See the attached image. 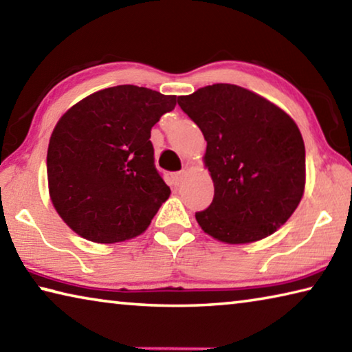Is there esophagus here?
I'll return each instance as SVG.
<instances>
[{
  "label": "esophagus",
  "instance_id": "1",
  "mask_svg": "<svg viewBox=\"0 0 352 352\" xmlns=\"http://www.w3.org/2000/svg\"><path fill=\"white\" fill-rule=\"evenodd\" d=\"M186 175V170H178V172H174V174H170V177H172V180H174L175 183H180L182 180H183V177Z\"/></svg>",
  "mask_w": 352,
  "mask_h": 352
}]
</instances>
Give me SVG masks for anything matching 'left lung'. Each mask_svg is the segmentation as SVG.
Here are the masks:
<instances>
[{"instance_id":"8db88e82","label":"left lung","mask_w":352,"mask_h":352,"mask_svg":"<svg viewBox=\"0 0 352 352\" xmlns=\"http://www.w3.org/2000/svg\"><path fill=\"white\" fill-rule=\"evenodd\" d=\"M206 141L205 168L214 183L208 210L195 212L206 234L250 243L275 233L300 205L306 151L287 113L247 88L214 83L178 98Z\"/></svg>"}]
</instances>
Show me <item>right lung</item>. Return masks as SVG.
<instances>
[{
    "instance_id": "right-lung-1",
    "label": "right lung",
    "mask_w": 352,
    "mask_h": 352,
    "mask_svg": "<svg viewBox=\"0 0 352 352\" xmlns=\"http://www.w3.org/2000/svg\"><path fill=\"white\" fill-rule=\"evenodd\" d=\"M177 96L136 85L105 88L58 119L47 146V188L58 216L98 243L140 236L169 199L151 130Z\"/></svg>"
}]
</instances>
